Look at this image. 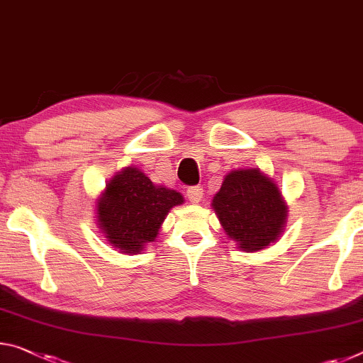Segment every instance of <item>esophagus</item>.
Instances as JSON below:
<instances>
[{"instance_id":"34e87169","label":"esophagus","mask_w":363,"mask_h":363,"mask_svg":"<svg viewBox=\"0 0 363 363\" xmlns=\"http://www.w3.org/2000/svg\"><path fill=\"white\" fill-rule=\"evenodd\" d=\"M202 197H203V189L200 186L187 189V199L191 200L192 203H199L200 200H202Z\"/></svg>"}]
</instances>
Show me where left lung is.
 Here are the masks:
<instances>
[{"mask_svg": "<svg viewBox=\"0 0 363 363\" xmlns=\"http://www.w3.org/2000/svg\"><path fill=\"white\" fill-rule=\"evenodd\" d=\"M211 208L228 239L245 252L278 242L287 221V203L278 184L260 168L229 171Z\"/></svg>", "mask_w": 363, "mask_h": 363, "instance_id": "8db88e82", "label": "left lung"}]
</instances>
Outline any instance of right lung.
<instances>
[{
    "instance_id": "obj_1",
    "label": "right lung",
    "mask_w": 363,
    "mask_h": 363,
    "mask_svg": "<svg viewBox=\"0 0 363 363\" xmlns=\"http://www.w3.org/2000/svg\"><path fill=\"white\" fill-rule=\"evenodd\" d=\"M182 203L181 192L153 184L139 168L125 166L96 199L95 221L109 245L134 255L157 239L169 210Z\"/></svg>"
}]
</instances>
